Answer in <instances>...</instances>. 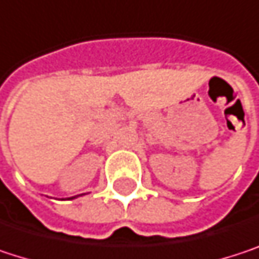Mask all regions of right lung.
<instances>
[{
    "label": "right lung",
    "mask_w": 259,
    "mask_h": 259,
    "mask_svg": "<svg viewBox=\"0 0 259 259\" xmlns=\"http://www.w3.org/2000/svg\"><path fill=\"white\" fill-rule=\"evenodd\" d=\"M72 199H73V198H72Z\"/></svg>",
    "instance_id": "1"
}]
</instances>
